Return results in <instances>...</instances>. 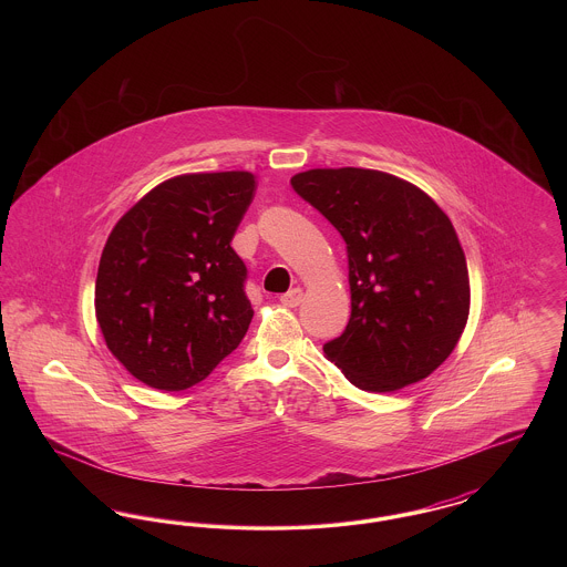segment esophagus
<instances>
[{"label": "esophagus", "mask_w": 567, "mask_h": 567, "mask_svg": "<svg viewBox=\"0 0 567 567\" xmlns=\"http://www.w3.org/2000/svg\"><path fill=\"white\" fill-rule=\"evenodd\" d=\"M301 297H303V291H301L299 287H296V289L287 291L285 296H280V303H282V306H287V308H296V306H299Z\"/></svg>", "instance_id": "1"}]
</instances>
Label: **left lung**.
I'll return each mask as SVG.
<instances>
[{
	"label": "left lung",
	"mask_w": 567,
	"mask_h": 567,
	"mask_svg": "<svg viewBox=\"0 0 567 567\" xmlns=\"http://www.w3.org/2000/svg\"><path fill=\"white\" fill-rule=\"evenodd\" d=\"M291 185L347 243L351 319L324 357L372 393L430 377L455 351L470 315L451 218L425 190L378 169L317 167Z\"/></svg>",
	"instance_id": "8db88e82"
}]
</instances>
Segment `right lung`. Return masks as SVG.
<instances>
[{
    "instance_id": "right-lung-1",
    "label": "right lung",
    "mask_w": 567,
    "mask_h": 567,
    "mask_svg": "<svg viewBox=\"0 0 567 567\" xmlns=\"http://www.w3.org/2000/svg\"><path fill=\"white\" fill-rule=\"evenodd\" d=\"M255 189L250 172L174 176L110 231L95 317L110 352L140 382L189 389L243 342L252 308L231 240Z\"/></svg>"
}]
</instances>
